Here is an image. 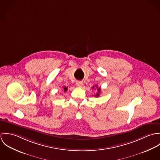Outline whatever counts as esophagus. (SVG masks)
I'll return each instance as SVG.
<instances>
[{
  "label": "esophagus",
  "mask_w": 160,
  "mask_h": 160,
  "mask_svg": "<svg viewBox=\"0 0 160 160\" xmlns=\"http://www.w3.org/2000/svg\"><path fill=\"white\" fill-rule=\"evenodd\" d=\"M76 85H77L78 87H82V85H83V83L81 81H78L76 82Z\"/></svg>",
  "instance_id": "34e87169"
}]
</instances>
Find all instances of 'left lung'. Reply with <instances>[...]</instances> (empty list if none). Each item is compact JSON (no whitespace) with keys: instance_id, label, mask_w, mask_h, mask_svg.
Here are the masks:
<instances>
[{"instance_id":"8db88e82","label":"left lung","mask_w":160,"mask_h":160,"mask_svg":"<svg viewBox=\"0 0 160 160\" xmlns=\"http://www.w3.org/2000/svg\"><path fill=\"white\" fill-rule=\"evenodd\" d=\"M95 88L97 89V91H98V93L95 95V97H98L99 96V95H100V91H101V89L100 88H98V86H95ZM95 88V87L94 86H93L92 88V89H94Z\"/></svg>"}]
</instances>
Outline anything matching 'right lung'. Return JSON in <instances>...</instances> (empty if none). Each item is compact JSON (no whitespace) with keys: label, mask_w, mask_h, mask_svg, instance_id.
Masks as SVG:
<instances>
[{"label":"right lung","mask_w":160,"mask_h":160,"mask_svg":"<svg viewBox=\"0 0 160 160\" xmlns=\"http://www.w3.org/2000/svg\"><path fill=\"white\" fill-rule=\"evenodd\" d=\"M67 90H68V88L64 86V87H63V91H64V92H65Z\"/></svg>","instance_id":"add662e5"}]
</instances>
